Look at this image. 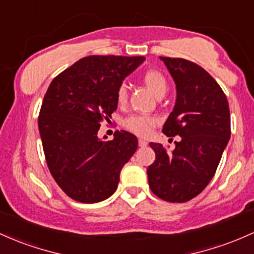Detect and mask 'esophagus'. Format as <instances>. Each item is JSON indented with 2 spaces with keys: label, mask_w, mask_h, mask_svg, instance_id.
<instances>
[{
  "label": "esophagus",
  "mask_w": 254,
  "mask_h": 254,
  "mask_svg": "<svg viewBox=\"0 0 254 254\" xmlns=\"http://www.w3.org/2000/svg\"><path fill=\"white\" fill-rule=\"evenodd\" d=\"M147 144H148V142L146 140H143V138H138V146L140 147H146Z\"/></svg>",
  "instance_id": "esophagus-1"
}]
</instances>
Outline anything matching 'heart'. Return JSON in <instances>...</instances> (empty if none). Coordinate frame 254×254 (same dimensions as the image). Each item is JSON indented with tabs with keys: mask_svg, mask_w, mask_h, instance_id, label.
Listing matches in <instances>:
<instances>
[{
	"mask_svg": "<svg viewBox=\"0 0 254 254\" xmlns=\"http://www.w3.org/2000/svg\"><path fill=\"white\" fill-rule=\"evenodd\" d=\"M142 82L144 83L150 90L153 91L155 96L161 97L166 94L169 89V83L165 76L158 69H147L142 74ZM117 102L119 105H124L127 100V88L125 83L119 84L117 88ZM159 123V119L154 116H146V114H132L127 117L124 121V127L129 131H131L136 135L147 136L152 132L153 127Z\"/></svg>",
	"mask_w": 254,
	"mask_h": 254,
	"instance_id": "heart-1",
	"label": "heart"
}]
</instances>
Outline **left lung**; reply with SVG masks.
Wrapping results in <instances>:
<instances>
[{"instance_id":"8db88e82","label":"left lung","mask_w":254,"mask_h":254,"mask_svg":"<svg viewBox=\"0 0 254 254\" xmlns=\"http://www.w3.org/2000/svg\"><path fill=\"white\" fill-rule=\"evenodd\" d=\"M175 79L177 100L163 127L178 135L175 149L150 143L155 160L147 169L150 190L169 202H186L201 193L216 174L230 138L229 104L201 66L182 58L160 57ZM172 140V138H171Z\"/></svg>"}]
</instances>
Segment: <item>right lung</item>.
Wrapping results in <instances>:
<instances>
[{"label": "right lung", "mask_w": 254, "mask_h": 254, "mask_svg": "<svg viewBox=\"0 0 254 254\" xmlns=\"http://www.w3.org/2000/svg\"><path fill=\"white\" fill-rule=\"evenodd\" d=\"M144 57L90 55L50 83L38 116L48 169L71 199L94 204L116 191L125 163L137 149L132 133L114 132L100 140V123L117 110V88Z\"/></svg>", "instance_id": "add662e5"}]
</instances>
